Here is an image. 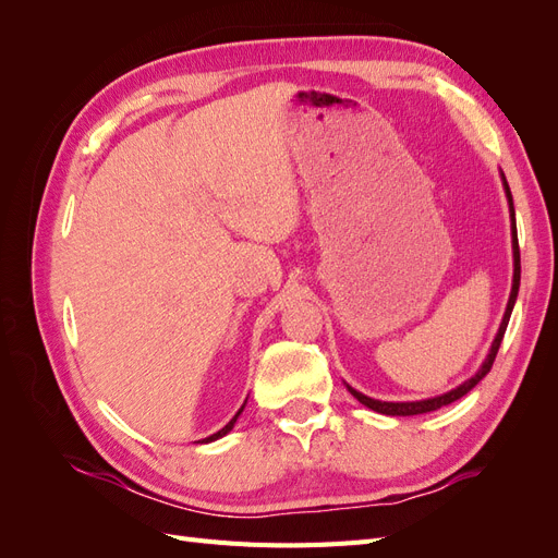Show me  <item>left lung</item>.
I'll return each instance as SVG.
<instances>
[{
  "instance_id": "obj_1",
  "label": "left lung",
  "mask_w": 558,
  "mask_h": 558,
  "mask_svg": "<svg viewBox=\"0 0 558 558\" xmlns=\"http://www.w3.org/2000/svg\"><path fill=\"white\" fill-rule=\"evenodd\" d=\"M502 185H505V195H508V202H510V216H512V253H514V277H512V293H510V300H508V310H505V316H502V324L498 328V335L496 340L492 344V351H488L486 361L482 363V367L477 369L475 377H470L468 381H463L461 386H456L453 391L445 393V396H437V398H428V400H416V402H381V400H375V398H367L363 396L361 391H356V388H351L347 384V388L351 391V396L356 398L359 402H363L365 408L375 410L379 414H386V416H414V414H426V412H433V410H440L445 408V404H451L459 398H463L468 391H472L486 375L488 369H492L494 361H496V353L500 349V342H502V335L505 330H508V324H510V314H512V307H514V300H517V293H519V281H521V258H519V240H517V223H514V205H512V193H510V185L508 181H505L502 177Z\"/></svg>"
}]
</instances>
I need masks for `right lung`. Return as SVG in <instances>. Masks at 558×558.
<instances>
[{
  "label": "right lung",
  "instance_id": "right-lung-1",
  "mask_svg": "<svg viewBox=\"0 0 558 558\" xmlns=\"http://www.w3.org/2000/svg\"><path fill=\"white\" fill-rule=\"evenodd\" d=\"M246 404V402H244ZM244 404H242V408H240V412L238 414H234L230 421H228V424L221 428V430H218V433H214V435H209V437H205V440H202V442H214V440H218V437H223V435H228L230 430H232V426H234V421H238V416L242 414V410H244Z\"/></svg>",
  "mask_w": 558,
  "mask_h": 558
}]
</instances>
